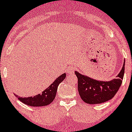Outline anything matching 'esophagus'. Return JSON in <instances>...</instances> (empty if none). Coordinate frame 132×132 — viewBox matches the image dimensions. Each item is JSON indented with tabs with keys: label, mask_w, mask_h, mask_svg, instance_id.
<instances>
[{
	"label": "esophagus",
	"mask_w": 132,
	"mask_h": 132,
	"mask_svg": "<svg viewBox=\"0 0 132 132\" xmlns=\"http://www.w3.org/2000/svg\"><path fill=\"white\" fill-rule=\"evenodd\" d=\"M75 68L74 67H70V68L68 69V74H70V73H74V71H75Z\"/></svg>",
	"instance_id": "1"
}]
</instances>
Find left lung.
Listing matches in <instances>:
<instances>
[{
  "label": "left lung",
  "mask_w": 132,
  "mask_h": 132,
  "mask_svg": "<svg viewBox=\"0 0 132 132\" xmlns=\"http://www.w3.org/2000/svg\"><path fill=\"white\" fill-rule=\"evenodd\" d=\"M125 61L116 79L110 81L97 80L75 71L78 79V91L82 100L90 104L105 103L113 98L118 92L123 79Z\"/></svg>",
  "instance_id": "1"
}]
</instances>
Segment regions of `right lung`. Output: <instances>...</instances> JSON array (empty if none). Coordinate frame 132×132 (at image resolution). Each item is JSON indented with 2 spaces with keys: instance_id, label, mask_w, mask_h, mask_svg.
Masks as SVG:
<instances>
[{
  "instance_id": "obj_1",
  "label": "right lung",
  "mask_w": 132,
  "mask_h": 132,
  "mask_svg": "<svg viewBox=\"0 0 132 132\" xmlns=\"http://www.w3.org/2000/svg\"><path fill=\"white\" fill-rule=\"evenodd\" d=\"M65 77L66 73L60 75L40 94H38L34 97L31 96L28 97H17L18 99L22 103L31 106H45L48 105L55 99L59 84L63 81ZM16 97H17V95Z\"/></svg>"
}]
</instances>
